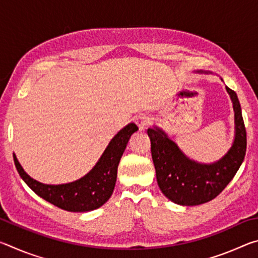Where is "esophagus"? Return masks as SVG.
<instances>
[{
    "label": "esophagus",
    "instance_id": "obj_1",
    "mask_svg": "<svg viewBox=\"0 0 258 258\" xmlns=\"http://www.w3.org/2000/svg\"><path fill=\"white\" fill-rule=\"evenodd\" d=\"M135 123H137V125L139 126L140 131L146 130L148 124H149V117H147L145 115H140L135 118Z\"/></svg>",
    "mask_w": 258,
    "mask_h": 258
}]
</instances>
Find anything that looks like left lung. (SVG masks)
Returning a JSON list of instances; mask_svg holds the SVG:
<instances>
[{
  "label": "left lung",
  "instance_id": "8db88e82",
  "mask_svg": "<svg viewBox=\"0 0 258 258\" xmlns=\"http://www.w3.org/2000/svg\"><path fill=\"white\" fill-rule=\"evenodd\" d=\"M196 73L208 74L204 71ZM225 89L233 104L234 140L229 151L215 163L203 164L189 158L157 126L147 131L157 183L165 197L181 206H197L217 197L234 177L246 155L247 138L241 107L234 91L228 86Z\"/></svg>",
  "mask_w": 258,
  "mask_h": 258
}]
</instances>
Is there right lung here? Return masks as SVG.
I'll list each match as a JSON object with an SVG mask.
<instances>
[{
  "label": "right lung",
  "mask_w": 258,
  "mask_h": 258,
  "mask_svg": "<svg viewBox=\"0 0 258 258\" xmlns=\"http://www.w3.org/2000/svg\"><path fill=\"white\" fill-rule=\"evenodd\" d=\"M139 128L130 123L109 142L98 163L84 176L63 184H44L30 177L14 154L15 165L20 177L35 194L46 202L68 212H90L101 207L111 197L116 184L117 168L127 142Z\"/></svg>",
  "instance_id": "add662e5"
}]
</instances>
